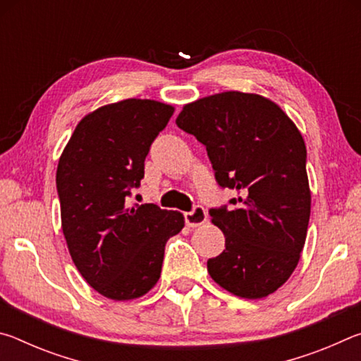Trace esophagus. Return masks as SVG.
I'll use <instances>...</instances> for the list:
<instances>
[{
	"label": "esophagus",
	"instance_id": "34e87169",
	"mask_svg": "<svg viewBox=\"0 0 361 361\" xmlns=\"http://www.w3.org/2000/svg\"><path fill=\"white\" fill-rule=\"evenodd\" d=\"M185 221L189 228H195V226H200L207 221V212L204 207L197 205L192 212L185 213Z\"/></svg>",
	"mask_w": 361,
	"mask_h": 361
}]
</instances>
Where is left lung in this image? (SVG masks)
<instances>
[{
    "label": "left lung",
    "instance_id": "obj_1",
    "mask_svg": "<svg viewBox=\"0 0 361 361\" xmlns=\"http://www.w3.org/2000/svg\"><path fill=\"white\" fill-rule=\"evenodd\" d=\"M176 126L205 145L235 210H210L226 250L207 271L231 295L262 299L295 271L307 235L310 188L305 143L295 122L259 94L226 90L186 103Z\"/></svg>",
    "mask_w": 361,
    "mask_h": 361
}]
</instances>
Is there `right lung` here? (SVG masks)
<instances>
[{
	"instance_id": "obj_1",
	"label": "right lung",
	"mask_w": 361,
	"mask_h": 361,
	"mask_svg": "<svg viewBox=\"0 0 361 361\" xmlns=\"http://www.w3.org/2000/svg\"><path fill=\"white\" fill-rule=\"evenodd\" d=\"M175 108L126 99L78 122L57 166L66 247L92 288L113 301H132L154 288L166 243L185 228L176 210L127 204L145 175V159Z\"/></svg>"
}]
</instances>
